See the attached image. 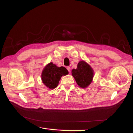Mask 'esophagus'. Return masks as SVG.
Wrapping results in <instances>:
<instances>
[{
    "label": "esophagus",
    "mask_w": 133,
    "mask_h": 133,
    "mask_svg": "<svg viewBox=\"0 0 133 133\" xmlns=\"http://www.w3.org/2000/svg\"><path fill=\"white\" fill-rule=\"evenodd\" d=\"M66 69H67V70H68V71H69V72L70 71V70H71V68H70V66H67V67H66Z\"/></svg>",
    "instance_id": "obj_1"
}]
</instances>
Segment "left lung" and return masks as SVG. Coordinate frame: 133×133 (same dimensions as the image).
I'll list each match as a JSON object with an SVG mask.
<instances>
[{
    "label": "left lung",
    "instance_id": "1",
    "mask_svg": "<svg viewBox=\"0 0 133 133\" xmlns=\"http://www.w3.org/2000/svg\"><path fill=\"white\" fill-rule=\"evenodd\" d=\"M71 73L76 83L82 88H86L89 86L94 76V70L83 60L79 62L77 68L72 70Z\"/></svg>",
    "mask_w": 133,
    "mask_h": 133
}]
</instances>
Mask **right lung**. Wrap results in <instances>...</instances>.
Segmentation results:
<instances>
[{
  "label": "right lung",
  "instance_id": "1",
  "mask_svg": "<svg viewBox=\"0 0 133 133\" xmlns=\"http://www.w3.org/2000/svg\"><path fill=\"white\" fill-rule=\"evenodd\" d=\"M68 73V71L65 67H58L51 62L44 68L42 74V80L46 87L53 89L58 86L62 76Z\"/></svg>",
  "mask_w": 133,
  "mask_h": 133
}]
</instances>
